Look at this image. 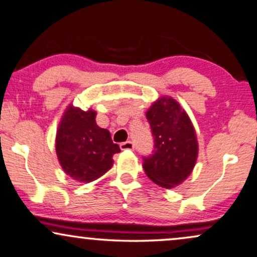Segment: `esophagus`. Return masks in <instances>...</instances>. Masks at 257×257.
Listing matches in <instances>:
<instances>
[{"label": "esophagus", "mask_w": 257, "mask_h": 257, "mask_svg": "<svg viewBox=\"0 0 257 257\" xmlns=\"http://www.w3.org/2000/svg\"><path fill=\"white\" fill-rule=\"evenodd\" d=\"M119 148H121L122 151H133V149H134V144H133L132 141L122 142V144L119 145Z\"/></svg>", "instance_id": "obj_1"}]
</instances>
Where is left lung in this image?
Listing matches in <instances>:
<instances>
[{"label": "left lung", "instance_id": "8db88e82", "mask_svg": "<svg viewBox=\"0 0 257 257\" xmlns=\"http://www.w3.org/2000/svg\"><path fill=\"white\" fill-rule=\"evenodd\" d=\"M154 151L144 157V170L153 183L172 188L192 172L198 157V141L192 122L179 103L162 97L146 112Z\"/></svg>", "mask_w": 257, "mask_h": 257}]
</instances>
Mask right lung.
<instances>
[{
    "mask_svg": "<svg viewBox=\"0 0 257 257\" xmlns=\"http://www.w3.org/2000/svg\"><path fill=\"white\" fill-rule=\"evenodd\" d=\"M58 159L67 175L79 183H91L112 166V155L121 152L108 129L96 123V111L69 105L56 138Z\"/></svg>",
    "mask_w": 257,
    "mask_h": 257,
    "instance_id": "add662e5",
    "label": "right lung"
}]
</instances>
